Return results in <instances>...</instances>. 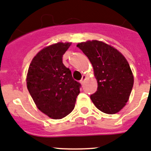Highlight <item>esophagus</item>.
Returning <instances> with one entry per match:
<instances>
[{
	"instance_id": "34e87169",
	"label": "esophagus",
	"mask_w": 151,
	"mask_h": 151,
	"mask_svg": "<svg viewBox=\"0 0 151 151\" xmlns=\"http://www.w3.org/2000/svg\"><path fill=\"white\" fill-rule=\"evenodd\" d=\"M85 78H86V76H82V79L80 80V82H81V84H84V82H85Z\"/></svg>"
}]
</instances>
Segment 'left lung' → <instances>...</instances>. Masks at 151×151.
I'll use <instances>...</instances> for the list:
<instances>
[{
  "instance_id": "8db88e82",
  "label": "left lung",
  "mask_w": 151,
  "mask_h": 151,
  "mask_svg": "<svg viewBox=\"0 0 151 151\" xmlns=\"http://www.w3.org/2000/svg\"><path fill=\"white\" fill-rule=\"evenodd\" d=\"M87 56L97 80V91L90 96L101 111L114 114L127 103L134 77L124 56L116 49L99 41H88L77 45Z\"/></svg>"
}]
</instances>
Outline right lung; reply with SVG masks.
<instances>
[{"label": "right lung", "mask_w": 151, "mask_h": 151, "mask_svg": "<svg viewBox=\"0 0 151 151\" xmlns=\"http://www.w3.org/2000/svg\"><path fill=\"white\" fill-rule=\"evenodd\" d=\"M71 43H59L42 49L33 58L27 74V88L37 107L54 119L71 113L82 85L73 79L63 63Z\"/></svg>", "instance_id": "obj_1"}]
</instances>
